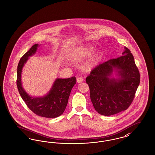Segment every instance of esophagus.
Here are the masks:
<instances>
[{"label":"esophagus","instance_id":"34e87169","mask_svg":"<svg viewBox=\"0 0 155 155\" xmlns=\"http://www.w3.org/2000/svg\"><path fill=\"white\" fill-rule=\"evenodd\" d=\"M83 81V79H82V78H81V77H78V78H77V82H78V83H80V82H82Z\"/></svg>","mask_w":155,"mask_h":155}]
</instances>
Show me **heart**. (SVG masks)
<instances>
[{
    "instance_id": "b5f03b06",
    "label": "heart",
    "mask_w": 155,
    "mask_h": 155,
    "mask_svg": "<svg viewBox=\"0 0 155 155\" xmlns=\"http://www.w3.org/2000/svg\"><path fill=\"white\" fill-rule=\"evenodd\" d=\"M96 48L92 45H85L74 49L71 59L74 61H80L90 56L82 64V68L86 71H91L100 64L103 59L102 52H96Z\"/></svg>"
}]
</instances>
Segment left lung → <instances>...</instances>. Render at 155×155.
I'll return each instance as SVG.
<instances>
[{"mask_svg":"<svg viewBox=\"0 0 155 155\" xmlns=\"http://www.w3.org/2000/svg\"><path fill=\"white\" fill-rule=\"evenodd\" d=\"M113 71L118 79L110 78ZM140 82V74L131 51L95 67L87 78L93 106L100 114L111 116L128 108Z\"/></svg>","mask_w":155,"mask_h":155,"instance_id":"left-lung-1","label":"left lung"}]
</instances>
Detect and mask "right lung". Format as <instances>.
Segmentation results:
<instances>
[{
  "label": "right lung",
  "mask_w": 155,
  "mask_h": 155,
  "mask_svg": "<svg viewBox=\"0 0 155 155\" xmlns=\"http://www.w3.org/2000/svg\"><path fill=\"white\" fill-rule=\"evenodd\" d=\"M38 44L34 45L20 59L17 66V85L19 94L28 107L35 114L46 118H55L63 113L66 107L71 91L76 83L75 77L57 78L52 88L45 96H30L22 88L21 72L28 58L37 52Z\"/></svg>",
  "instance_id": "1"
}]
</instances>
